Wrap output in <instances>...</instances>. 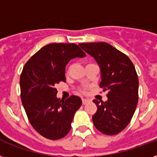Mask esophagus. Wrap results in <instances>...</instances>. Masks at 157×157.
I'll return each instance as SVG.
<instances>
[{
    "label": "esophagus",
    "instance_id": "esophagus-1",
    "mask_svg": "<svg viewBox=\"0 0 157 157\" xmlns=\"http://www.w3.org/2000/svg\"><path fill=\"white\" fill-rule=\"evenodd\" d=\"M90 102V100L88 99H86V98H82V104H86Z\"/></svg>",
    "mask_w": 157,
    "mask_h": 157
}]
</instances>
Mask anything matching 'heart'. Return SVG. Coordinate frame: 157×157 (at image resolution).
<instances>
[{
  "instance_id": "heart-1",
  "label": "heart",
  "mask_w": 157,
  "mask_h": 157,
  "mask_svg": "<svg viewBox=\"0 0 157 157\" xmlns=\"http://www.w3.org/2000/svg\"><path fill=\"white\" fill-rule=\"evenodd\" d=\"M89 64H90V63H89ZM80 92H81V93H85V92H86V89L85 88L81 89V90H80Z\"/></svg>"
}]
</instances>
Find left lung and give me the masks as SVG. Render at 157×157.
Listing matches in <instances>:
<instances>
[{"label": "left lung", "mask_w": 157, "mask_h": 157, "mask_svg": "<svg viewBox=\"0 0 157 157\" xmlns=\"http://www.w3.org/2000/svg\"><path fill=\"white\" fill-rule=\"evenodd\" d=\"M79 45L94 57L101 71L99 86L107 90V101H93L97 112L92 117L96 129L107 135L121 132L129 124L139 100V78L129 57L106 42Z\"/></svg>", "instance_id": "left-lung-1"}]
</instances>
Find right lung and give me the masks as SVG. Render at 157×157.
<instances>
[{
	"label": "right lung",
	"instance_id": "right-lung-1",
	"mask_svg": "<svg viewBox=\"0 0 157 157\" xmlns=\"http://www.w3.org/2000/svg\"><path fill=\"white\" fill-rule=\"evenodd\" d=\"M85 56L76 44L53 43L41 48L23 67L19 81L22 103L32 126L46 139H60L71 129L75 112L82 102L75 95L60 100L55 87L66 81L68 62Z\"/></svg>",
	"mask_w": 157,
	"mask_h": 157
}]
</instances>
